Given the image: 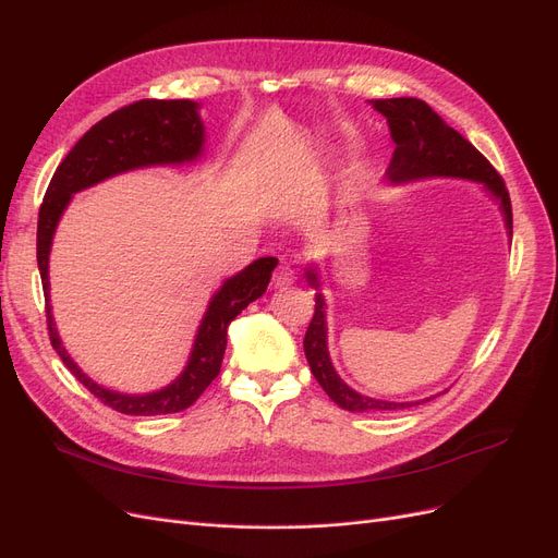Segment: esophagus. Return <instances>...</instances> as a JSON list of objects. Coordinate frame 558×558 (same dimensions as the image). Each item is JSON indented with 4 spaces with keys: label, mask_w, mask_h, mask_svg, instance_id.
<instances>
[{
    "label": "esophagus",
    "mask_w": 558,
    "mask_h": 558,
    "mask_svg": "<svg viewBox=\"0 0 558 558\" xmlns=\"http://www.w3.org/2000/svg\"><path fill=\"white\" fill-rule=\"evenodd\" d=\"M294 269L289 267V264H280V267L274 271V278H271V284L278 289V287H284V284H291L294 282Z\"/></svg>",
    "instance_id": "1"
}]
</instances>
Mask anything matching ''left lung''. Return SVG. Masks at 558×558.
<instances>
[{
	"label": "left lung",
	"mask_w": 558,
	"mask_h": 558,
	"mask_svg": "<svg viewBox=\"0 0 558 558\" xmlns=\"http://www.w3.org/2000/svg\"><path fill=\"white\" fill-rule=\"evenodd\" d=\"M377 112L385 114V120L391 131V140L396 142V151L387 169V179L391 185H402L409 181L423 179H465L482 183L486 192L500 203L505 215V223L509 230V240L513 234V215H511V198L505 187L502 175L495 167L468 142L461 133L450 129L441 117H438L425 101L414 97H398V99H373L371 101ZM307 282L318 289L316 267L305 271ZM305 357L316 377V383L335 400L341 409L348 412H385V409H407L418 402H389L377 400L357 393L350 389L343 379L337 375L330 353H328V324H326V299L316 294L314 316L305 332ZM425 398L421 402H427Z\"/></svg>",
	"instance_id": "left-lung-1"
}]
</instances>
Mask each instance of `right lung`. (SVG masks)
Instances as JSON below:
<instances>
[{"label":"right lung","instance_id":"1","mask_svg":"<svg viewBox=\"0 0 558 558\" xmlns=\"http://www.w3.org/2000/svg\"><path fill=\"white\" fill-rule=\"evenodd\" d=\"M205 129L198 114V104L190 99H142L131 106L110 112L87 131L74 149L58 165L47 187L38 215V269L47 301L49 339L63 364L78 383L95 393L104 404L126 416H158L183 412L208 389L219 375L226 353V335L230 320L248 303L257 301L271 280L276 257H259L240 274L223 280L217 294L210 299L192 345V353L183 373L160 391L154 393H120L106 389L87 377L68 355L58 337L51 305H49V253L53 232L61 221L72 196L85 187H93L110 175L129 169L154 165H183L201 158Z\"/></svg>","mask_w":558,"mask_h":558}]
</instances>
